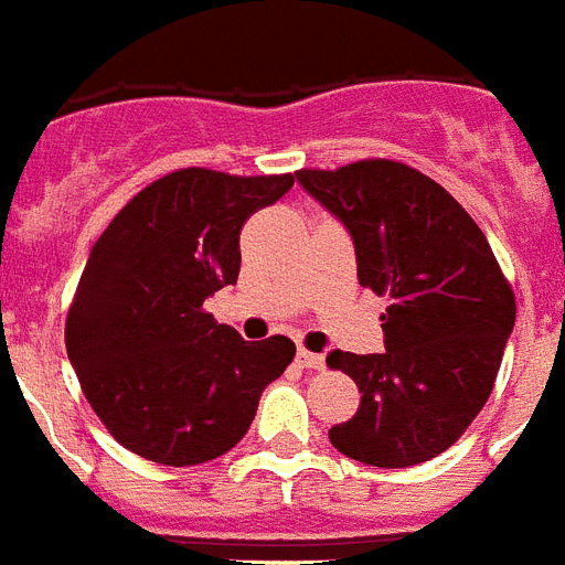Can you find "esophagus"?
<instances>
[{
	"label": "esophagus",
	"instance_id": "34e87169",
	"mask_svg": "<svg viewBox=\"0 0 565 565\" xmlns=\"http://www.w3.org/2000/svg\"><path fill=\"white\" fill-rule=\"evenodd\" d=\"M296 362L301 369H322L324 365V356L322 354H313V351H307V348H298Z\"/></svg>",
	"mask_w": 565,
	"mask_h": 565
}]
</instances>
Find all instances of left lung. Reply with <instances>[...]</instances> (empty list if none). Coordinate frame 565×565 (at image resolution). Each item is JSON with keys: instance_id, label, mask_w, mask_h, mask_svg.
Listing matches in <instances>:
<instances>
[{"instance_id": "left-lung-1", "label": "left lung", "mask_w": 565, "mask_h": 565, "mask_svg": "<svg viewBox=\"0 0 565 565\" xmlns=\"http://www.w3.org/2000/svg\"><path fill=\"white\" fill-rule=\"evenodd\" d=\"M296 179L348 228L362 287L388 298L383 354H328L362 392L330 444L371 467L441 456L488 403L516 319L488 237L435 179L403 162L365 159Z\"/></svg>"}]
</instances>
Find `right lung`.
<instances>
[{
	"mask_svg": "<svg viewBox=\"0 0 565 565\" xmlns=\"http://www.w3.org/2000/svg\"><path fill=\"white\" fill-rule=\"evenodd\" d=\"M290 188L292 173L182 168L132 196L92 246L66 316L68 362L136 456L191 467L228 452L296 356L292 339L246 342L205 313V298L237 281L243 223Z\"/></svg>",
	"mask_w": 565,
	"mask_h": 565,
	"instance_id": "add662e5",
	"label": "right lung"
}]
</instances>
